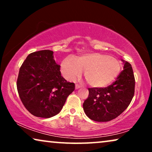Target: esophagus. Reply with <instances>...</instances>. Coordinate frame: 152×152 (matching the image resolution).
<instances>
[{
  "label": "esophagus",
  "mask_w": 152,
  "mask_h": 152,
  "mask_svg": "<svg viewBox=\"0 0 152 152\" xmlns=\"http://www.w3.org/2000/svg\"><path fill=\"white\" fill-rule=\"evenodd\" d=\"M81 88V86H80V85L78 84H75V89H79Z\"/></svg>",
  "instance_id": "34e87169"
}]
</instances>
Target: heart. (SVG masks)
Instances as JSON below:
<instances>
[{"label":"heart","mask_w":152,"mask_h":152,"mask_svg":"<svg viewBox=\"0 0 152 152\" xmlns=\"http://www.w3.org/2000/svg\"><path fill=\"white\" fill-rule=\"evenodd\" d=\"M121 68V63L116 58L100 53L84 54L77 58L68 57L61 64L64 76L68 80H75L82 75L90 86L102 88L109 85L117 77Z\"/></svg>","instance_id":"b5f03b06"}]
</instances>
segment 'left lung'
Here are the masks:
<instances>
[{"label": "left lung", "mask_w": 152, "mask_h": 152, "mask_svg": "<svg viewBox=\"0 0 152 152\" xmlns=\"http://www.w3.org/2000/svg\"><path fill=\"white\" fill-rule=\"evenodd\" d=\"M123 70L107 88H88L83 104L86 115L96 122H108L120 115L129 105L134 95L135 78L132 65L122 59Z\"/></svg>", "instance_id": "left-lung-1"}]
</instances>
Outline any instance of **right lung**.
Returning <instances> with one entry per match:
<instances>
[{
    "label": "right lung",
    "instance_id": "obj_1",
    "mask_svg": "<svg viewBox=\"0 0 152 152\" xmlns=\"http://www.w3.org/2000/svg\"><path fill=\"white\" fill-rule=\"evenodd\" d=\"M17 90L25 107L33 115L43 118L59 113L75 84L61 75L53 51L44 50L29 55L20 66Z\"/></svg>",
    "mask_w": 152,
    "mask_h": 152
}]
</instances>
